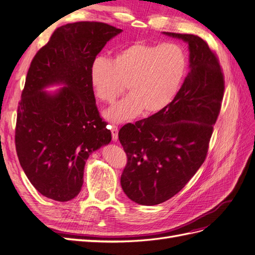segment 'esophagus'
Listing matches in <instances>:
<instances>
[{
  "label": "esophagus",
  "instance_id": "esophagus-1",
  "mask_svg": "<svg viewBox=\"0 0 255 255\" xmlns=\"http://www.w3.org/2000/svg\"><path fill=\"white\" fill-rule=\"evenodd\" d=\"M111 132H112V137L114 141H117L118 139V127L112 126L111 127Z\"/></svg>",
  "mask_w": 255,
  "mask_h": 255
}]
</instances>
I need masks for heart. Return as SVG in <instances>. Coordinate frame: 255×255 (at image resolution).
<instances>
[{"mask_svg": "<svg viewBox=\"0 0 255 255\" xmlns=\"http://www.w3.org/2000/svg\"><path fill=\"white\" fill-rule=\"evenodd\" d=\"M187 53L181 44L137 41L110 60L97 57L90 67V83L99 100L113 103L127 88L129 94L105 113L116 123L165 110L179 92L187 71Z\"/></svg>", "mask_w": 255, "mask_h": 255, "instance_id": "heart-1", "label": "heart"}]
</instances>
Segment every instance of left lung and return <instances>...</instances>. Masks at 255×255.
<instances>
[{"label": "left lung", "mask_w": 255, "mask_h": 255, "mask_svg": "<svg viewBox=\"0 0 255 255\" xmlns=\"http://www.w3.org/2000/svg\"><path fill=\"white\" fill-rule=\"evenodd\" d=\"M186 41L190 69L173 101L119 133L127 154L121 186L132 201L156 205L175 196L206 158L225 92L217 54L191 34L165 33Z\"/></svg>", "instance_id": "left-lung-1"}]
</instances>
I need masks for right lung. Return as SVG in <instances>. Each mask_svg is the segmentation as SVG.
I'll list each match as a JSON object with an SVG mask.
<instances>
[{
  "mask_svg": "<svg viewBox=\"0 0 255 255\" xmlns=\"http://www.w3.org/2000/svg\"><path fill=\"white\" fill-rule=\"evenodd\" d=\"M121 33L103 22L69 23L54 30L28 68L18 104L14 143L20 165L44 197L66 202L80 194L90 154L112 139L96 104L90 67ZM66 87L51 96L48 84Z\"/></svg>",
  "mask_w": 255,
  "mask_h": 255,
  "instance_id": "obj_1",
  "label": "right lung"
}]
</instances>
